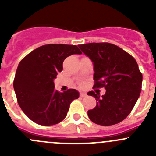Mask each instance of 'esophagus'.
<instances>
[{"label": "esophagus", "instance_id": "34e87169", "mask_svg": "<svg viewBox=\"0 0 156 156\" xmlns=\"http://www.w3.org/2000/svg\"><path fill=\"white\" fill-rule=\"evenodd\" d=\"M87 95L86 93H84V92H80V96L81 97H85Z\"/></svg>", "mask_w": 156, "mask_h": 156}]
</instances>
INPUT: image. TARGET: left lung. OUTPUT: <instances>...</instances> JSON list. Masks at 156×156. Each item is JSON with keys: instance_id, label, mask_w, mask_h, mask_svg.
<instances>
[{"instance_id": "8db88e82", "label": "left lung", "mask_w": 156, "mask_h": 156, "mask_svg": "<svg viewBox=\"0 0 156 156\" xmlns=\"http://www.w3.org/2000/svg\"><path fill=\"white\" fill-rule=\"evenodd\" d=\"M94 65V88L105 87V94L89 91L95 98L96 107L88 110L90 120L101 126L119 123L130 113L140 96L142 74L129 54L109 43L79 45Z\"/></svg>"}]
</instances>
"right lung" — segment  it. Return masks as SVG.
Instances as JSON below:
<instances>
[{
    "label": "right lung",
    "instance_id": "1",
    "mask_svg": "<svg viewBox=\"0 0 156 156\" xmlns=\"http://www.w3.org/2000/svg\"><path fill=\"white\" fill-rule=\"evenodd\" d=\"M80 55L76 45L46 44L28 54L19 62L13 86L18 103L26 115L42 126L57 124L66 118L70 103L79 98L75 89L62 93L54 80L63 69L65 59Z\"/></svg>",
    "mask_w": 156,
    "mask_h": 156
}]
</instances>
